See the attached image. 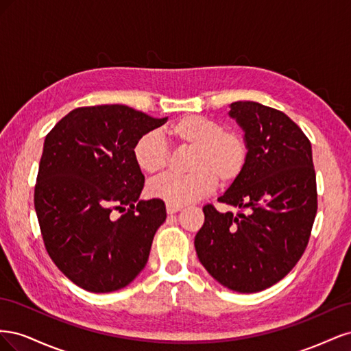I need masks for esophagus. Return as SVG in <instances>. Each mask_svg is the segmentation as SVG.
<instances>
[{
	"label": "esophagus",
	"instance_id": "34e87169",
	"mask_svg": "<svg viewBox=\"0 0 351 351\" xmlns=\"http://www.w3.org/2000/svg\"><path fill=\"white\" fill-rule=\"evenodd\" d=\"M180 209H182V206L173 205V204H167V212H168V214H176V212H178Z\"/></svg>",
	"mask_w": 351,
	"mask_h": 351
}]
</instances>
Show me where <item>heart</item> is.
Instances as JSON below:
<instances>
[{
  "mask_svg": "<svg viewBox=\"0 0 351 351\" xmlns=\"http://www.w3.org/2000/svg\"><path fill=\"white\" fill-rule=\"evenodd\" d=\"M167 134L180 146H192L186 174H167L149 186L152 196L167 204L184 205L206 196L218 182L234 183L246 168L249 145L246 136L236 129H224L214 119L187 114L167 127ZM136 164L147 174L162 173L169 161V147L161 133L149 130L133 145Z\"/></svg>",
  "mask_w": 351,
  "mask_h": 351,
  "instance_id": "b5f03b06",
  "label": "heart"
}]
</instances>
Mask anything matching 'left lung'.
I'll use <instances>...</instances> for the list:
<instances>
[{
  "label": "left lung",
  "mask_w": 351,
  "mask_h": 351,
  "mask_svg": "<svg viewBox=\"0 0 351 351\" xmlns=\"http://www.w3.org/2000/svg\"><path fill=\"white\" fill-rule=\"evenodd\" d=\"M249 159L218 202L239 214L204 206L197 258L230 290L256 293L281 281L304 253L317 210L312 145L282 111L253 101L231 104Z\"/></svg>",
  "instance_id": "left-lung-1"
}]
</instances>
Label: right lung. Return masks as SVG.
I'll list each match as a JSON object with an SVG mask.
<instances>
[{
    "label": "right lung",
    "instance_id": "obj_1",
    "mask_svg": "<svg viewBox=\"0 0 351 351\" xmlns=\"http://www.w3.org/2000/svg\"><path fill=\"white\" fill-rule=\"evenodd\" d=\"M165 121L95 105L70 111L45 137L35 184L40 234L52 262L83 290H120L145 268L167 210L161 199L139 200L145 176L133 145Z\"/></svg>",
    "mask_w": 351,
    "mask_h": 351
}]
</instances>
